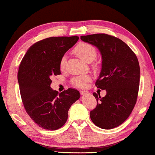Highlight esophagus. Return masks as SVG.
<instances>
[{"instance_id":"1","label":"esophagus","mask_w":155,"mask_h":155,"mask_svg":"<svg viewBox=\"0 0 155 155\" xmlns=\"http://www.w3.org/2000/svg\"><path fill=\"white\" fill-rule=\"evenodd\" d=\"M80 94H81L82 95H84V94H88L89 92L88 91H84V90H81V91H80Z\"/></svg>"}]
</instances>
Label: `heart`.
<instances>
[{
    "label": "heart",
    "instance_id": "1",
    "mask_svg": "<svg viewBox=\"0 0 155 155\" xmlns=\"http://www.w3.org/2000/svg\"><path fill=\"white\" fill-rule=\"evenodd\" d=\"M73 51L77 56L87 63H90L94 60L97 56V49L90 44L86 42H81L78 44ZM66 56L64 55L61 57L59 67L61 71L65 68L66 64ZM90 80V77L89 75H80L74 77L71 80V83L77 87H84L87 82Z\"/></svg>",
    "mask_w": 155,
    "mask_h": 155
}]
</instances>
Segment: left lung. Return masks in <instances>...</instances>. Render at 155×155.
<instances>
[{
    "label": "left lung",
    "mask_w": 155,
    "mask_h": 155,
    "mask_svg": "<svg viewBox=\"0 0 155 155\" xmlns=\"http://www.w3.org/2000/svg\"><path fill=\"white\" fill-rule=\"evenodd\" d=\"M82 41L99 48L102 57L97 88L107 94L93 93L97 107L90 111L92 121L103 129H112L122 124L130 115L136 104L140 85V65L136 55L127 44L107 34L81 36Z\"/></svg>",
    "instance_id": "8db88e82"
}]
</instances>
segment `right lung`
I'll return each instance as SVG.
<instances>
[{"label":"right lung","mask_w":155,"mask_h":155,"mask_svg":"<svg viewBox=\"0 0 155 155\" xmlns=\"http://www.w3.org/2000/svg\"><path fill=\"white\" fill-rule=\"evenodd\" d=\"M79 37H53L34 44L21 61L18 73L21 98L27 114L38 126L55 130L68 119L70 107L80 92L68 88L60 94L51 88V78L61 74V58Z\"/></svg>","instance_id":"obj_1"}]
</instances>
